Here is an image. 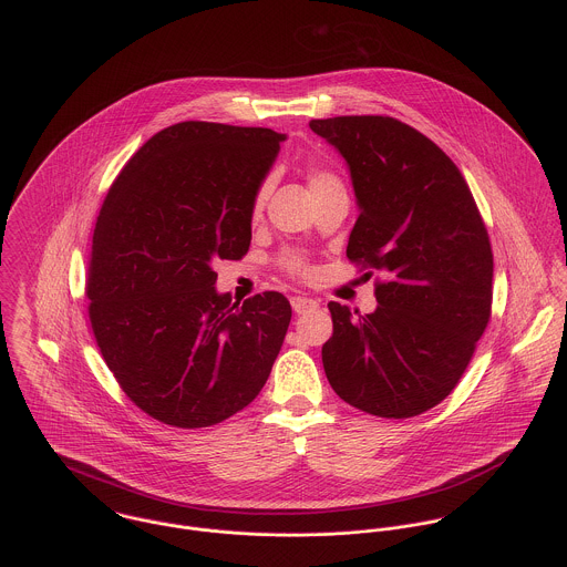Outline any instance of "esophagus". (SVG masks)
<instances>
[{
	"label": "esophagus",
	"instance_id": "esophagus-1",
	"mask_svg": "<svg viewBox=\"0 0 567 567\" xmlns=\"http://www.w3.org/2000/svg\"><path fill=\"white\" fill-rule=\"evenodd\" d=\"M292 309H295V313H306V311H311V309L318 308V301H313V299H308V297H292Z\"/></svg>",
	"mask_w": 567,
	"mask_h": 567
}]
</instances>
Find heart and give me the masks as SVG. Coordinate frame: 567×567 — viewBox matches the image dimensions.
<instances>
[{
  "label": "heart",
  "mask_w": 567,
  "mask_h": 567,
  "mask_svg": "<svg viewBox=\"0 0 567 567\" xmlns=\"http://www.w3.org/2000/svg\"><path fill=\"white\" fill-rule=\"evenodd\" d=\"M270 188H272V179L266 177V179L259 184L258 190H256V197H254V214H256V216L264 209V204H266V199H268V195H270ZM331 188H342L340 182H338L333 175L322 173V171L309 173V193H311V195L322 193V190H331ZM290 266L297 268V270H306V268L301 266V261H297V259L290 261Z\"/></svg>",
  "instance_id": "heart-1"
}]
</instances>
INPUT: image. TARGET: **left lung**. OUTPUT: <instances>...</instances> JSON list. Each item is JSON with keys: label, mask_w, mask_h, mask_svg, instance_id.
I'll return each mask as SVG.
<instances>
[{"label": "left lung", "mask_w": 567, "mask_h": 567, "mask_svg": "<svg viewBox=\"0 0 567 567\" xmlns=\"http://www.w3.org/2000/svg\"><path fill=\"white\" fill-rule=\"evenodd\" d=\"M309 127L351 175L360 216L347 256L388 275L365 316L329 303L324 374L361 412L412 417L453 392L487 327L494 258L485 225L455 162L410 125L336 116Z\"/></svg>", "instance_id": "obj_1"}]
</instances>
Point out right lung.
I'll return each instance as SVG.
<instances>
[{"label":"right lung","instance_id":"obj_1","mask_svg":"<svg viewBox=\"0 0 567 567\" xmlns=\"http://www.w3.org/2000/svg\"><path fill=\"white\" fill-rule=\"evenodd\" d=\"M286 134L184 121L125 164L97 216L86 295L97 347L123 392L155 420L199 429L264 388L292 308L279 292L243 306L214 261L251 245L254 197Z\"/></svg>","mask_w":567,"mask_h":567}]
</instances>
